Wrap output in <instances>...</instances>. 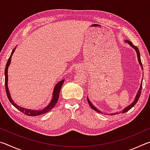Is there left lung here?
I'll list each match as a JSON object with an SVG mask.
<instances>
[{
	"instance_id": "left-lung-1",
	"label": "left lung",
	"mask_w": 150,
	"mask_h": 150,
	"mask_svg": "<svg viewBox=\"0 0 150 150\" xmlns=\"http://www.w3.org/2000/svg\"><path fill=\"white\" fill-rule=\"evenodd\" d=\"M125 42H126V43H128V44L130 45V47H132L133 48V49H134V50L136 51V54H137V57H138V63H139V65H140V67H141V68H142V69L143 70V66H142V62H141V59H140V54H139V50H138V48L136 46H135V45H134L133 44H132V43L130 41H129V40H125ZM142 83H141V85H140V87H139V89H138V93H137V94H136V97H135V98H134V101L130 105H128V106H126V107H125L124 108L123 110H122L121 111H120V112H115V113H111L110 115H118V113H125V112H126L127 111H128L129 110H130V109L133 107V106L136 105V104L137 103V102H138V99H139V96H140V95H141V92H142ZM87 100H88V105H90V106H91V108H93L94 110H95L96 112H98V113H101V114H103V112H101L100 110H98V108H96L95 106H94L92 103H91V102L90 101V100H89V98H88V96H87Z\"/></svg>"
}]
</instances>
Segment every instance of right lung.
<instances>
[{"instance_id":"1","label":"right lung","mask_w":150,"mask_h":150,"mask_svg":"<svg viewBox=\"0 0 150 150\" xmlns=\"http://www.w3.org/2000/svg\"><path fill=\"white\" fill-rule=\"evenodd\" d=\"M16 47L13 49L12 51V53L11 54V56H10L8 62L6 63V67H5V71H4V75H5V88H6V92L7 96H8V98L10 102L13 105L15 108H16L18 110L22 112V113H24V115L27 116H39L43 115V114L46 113L47 112H49L51 109H52L54 107L55 105H56L58 99H59V93L61 91V88H62V85L64 83L65 79H62L60 81H59L56 85H55V87L54 88V91H53V94H52V100H51L50 103L48 104V105L45 106V108L43 109H39V110H32V109H28L26 108H23L22 106L17 105L16 103L14 102V100H12V98L11 96V94L9 92V89L8 87V67L10 66L11 62V58L12 55H13L15 50H16Z\"/></svg>"}]
</instances>
